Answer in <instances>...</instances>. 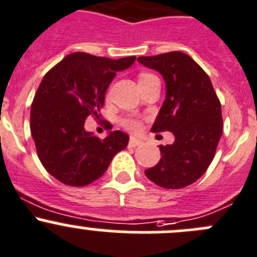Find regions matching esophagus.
Segmentation results:
<instances>
[{"mask_svg":"<svg viewBox=\"0 0 257 257\" xmlns=\"http://www.w3.org/2000/svg\"><path fill=\"white\" fill-rule=\"evenodd\" d=\"M139 144H142L141 139L136 138V137H131V139H129V143H128V146L131 147V148H134V147L139 146Z\"/></svg>","mask_w":257,"mask_h":257,"instance_id":"obj_1","label":"esophagus"}]
</instances>
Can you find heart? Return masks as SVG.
Segmentation results:
<instances>
[{"label": "heart", "instance_id": "heart-1", "mask_svg": "<svg viewBox=\"0 0 257 257\" xmlns=\"http://www.w3.org/2000/svg\"><path fill=\"white\" fill-rule=\"evenodd\" d=\"M152 75V74H148V73H142L141 75H139V80L141 79H144L147 78V76ZM121 125L124 126V128L129 129V131L132 132H138L139 129H141V120L139 119H136V118H124L123 120H121Z\"/></svg>", "mask_w": 257, "mask_h": 257}]
</instances>
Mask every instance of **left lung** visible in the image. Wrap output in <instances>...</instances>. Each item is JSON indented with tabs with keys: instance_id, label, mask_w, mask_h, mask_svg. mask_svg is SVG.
Wrapping results in <instances>:
<instances>
[{
	"instance_id": "8db88e82",
	"label": "left lung",
	"mask_w": 257,
	"mask_h": 257,
	"mask_svg": "<svg viewBox=\"0 0 257 257\" xmlns=\"http://www.w3.org/2000/svg\"><path fill=\"white\" fill-rule=\"evenodd\" d=\"M138 61L161 73L167 86L152 132L174 136L173 144L159 146L162 158L146 169V176L162 188H184L207 171L215 157L223 129L221 103L207 74L187 54L171 51Z\"/></svg>"
}]
</instances>
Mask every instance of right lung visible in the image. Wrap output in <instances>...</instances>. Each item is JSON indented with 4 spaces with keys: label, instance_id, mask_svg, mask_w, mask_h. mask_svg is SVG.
<instances>
[{
    "label": "right lung",
    "instance_id": "add662e5",
    "mask_svg": "<svg viewBox=\"0 0 257 257\" xmlns=\"http://www.w3.org/2000/svg\"><path fill=\"white\" fill-rule=\"evenodd\" d=\"M134 61L136 56L111 60L74 52L45 74L31 104L30 126L40 162L61 183L88 186L128 144L123 132L100 139L84 123L89 115L99 119L109 84Z\"/></svg>",
    "mask_w": 257,
    "mask_h": 257
}]
</instances>
